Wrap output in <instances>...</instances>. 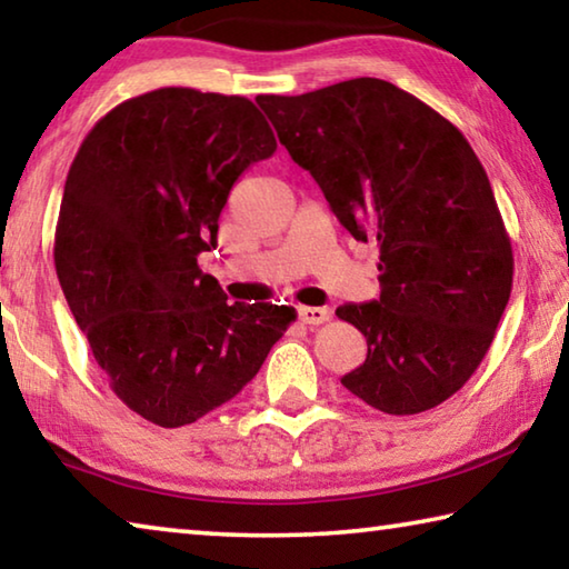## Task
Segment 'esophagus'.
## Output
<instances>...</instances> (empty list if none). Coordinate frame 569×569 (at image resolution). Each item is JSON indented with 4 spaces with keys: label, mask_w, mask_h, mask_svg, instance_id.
I'll use <instances>...</instances> for the list:
<instances>
[{
    "label": "esophagus",
    "mask_w": 569,
    "mask_h": 569,
    "mask_svg": "<svg viewBox=\"0 0 569 569\" xmlns=\"http://www.w3.org/2000/svg\"><path fill=\"white\" fill-rule=\"evenodd\" d=\"M298 319L308 326H319L326 323L331 319V311L329 308H321V306H301L298 308Z\"/></svg>",
    "instance_id": "obj_1"
}]
</instances>
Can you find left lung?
<instances>
[{
	"label": "left lung",
	"instance_id": "obj_1",
	"mask_svg": "<svg viewBox=\"0 0 569 569\" xmlns=\"http://www.w3.org/2000/svg\"><path fill=\"white\" fill-rule=\"evenodd\" d=\"M256 102L341 226L379 246L381 296L336 308L369 346L341 383L393 417L439 407L477 371L512 293V243L475 150L377 77Z\"/></svg>",
	"mask_w": 569,
	"mask_h": 569
}]
</instances>
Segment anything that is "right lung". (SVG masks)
Segmentation results:
<instances>
[{
    "mask_svg": "<svg viewBox=\"0 0 569 569\" xmlns=\"http://www.w3.org/2000/svg\"><path fill=\"white\" fill-rule=\"evenodd\" d=\"M273 152L248 98L160 88L104 114L67 172L57 278L110 389L158 427L233 399L296 321L291 306H228L198 266L233 182Z\"/></svg>",
    "mask_w": 569,
    "mask_h": 569,
    "instance_id": "add662e5",
    "label": "right lung"
}]
</instances>
